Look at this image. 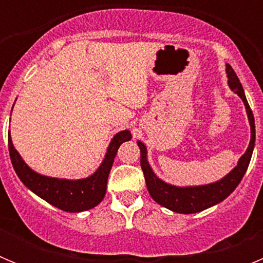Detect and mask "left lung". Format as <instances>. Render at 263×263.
I'll return each mask as SVG.
<instances>
[{"instance_id": "8db88e82", "label": "left lung", "mask_w": 263, "mask_h": 263, "mask_svg": "<svg viewBox=\"0 0 263 263\" xmlns=\"http://www.w3.org/2000/svg\"><path fill=\"white\" fill-rule=\"evenodd\" d=\"M227 76L229 88L242 100L243 105H245L246 115H248L250 125V142L246 152L237 162V166L232 170L231 173L227 174L224 178H221L217 182L203 185L179 187V185L170 184V183H166L164 180L158 178L153 171L147 160V148H146L145 143L141 142V141L137 142L139 150H141V167H142L143 175H145L148 194L159 205L164 206L173 212L190 215V213L201 212L206 208H211L216 204L221 203L236 190L237 185L240 184L250 163L255 143L254 116H253L252 109L248 104L242 85L237 78L236 72L229 64H227Z\"/></svg>"}]
</instances>
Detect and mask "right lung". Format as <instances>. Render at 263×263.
<instances>
[{"instance_id": "add662e5", "label": "right lung", "mask_w": 263, "mask_h": 263, "mask_svg": "<svg viewBox=\"0 0 263 263\" xmlns=\"http://www.w3.org/2000/svg\"><path fill=\"white\" fill-rule=\"evenodd\" d=\"M14 106V105H13ZM13 110V109H11ZM132 139L129 130H121L111 138L105 157L99 168L92 175L83 179H59L42 175L27 166L11 141L10 130L8 133L9 153L14 170L21 182L38 195L41 199L66 212H83L95 208L103 201L106 192V183L116 154L121 145Z\"/></svg>"}]
</instances>
